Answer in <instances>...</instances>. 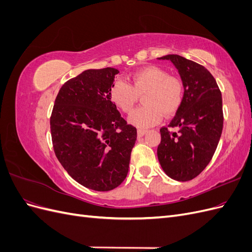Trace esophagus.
<instances>
[{
  "label": "esophagus",
  "instance_id": "34e87169",
  "mask_svg": "<svg viewBox=\"0 0 252 252\" xmlns=\"http://www.w3.org/2000/svg\"><path fill=\"white\" fill-rule=\"evenodd\" d=\"M147 131H148L147 129H139V130H138V136H139V138H141V136L146 134Z\"/></svg>",
  "mask_w": 252,
  "mask_h": 252
}]
</instances>
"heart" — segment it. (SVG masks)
<instances>
[{"instance_id": "obj_1", "label": "heart", "mask_w": 252, "mask_h": 252, "mask_svg": "<svg viewBox=\"0 0 252 252\" xmlns=\"http://www.w3.org/2000/svg\"><path fill=\"white\" fill-rule=\"evenodd\" d=\"M144 93L145 106L134 110L128 119L129 123L141 128L156 125L164 113L171 116L179 110L184 100V84L161 67L147 66L131 74L130 85L124 80L114 82L109 96L116 107L130 113Z\"/></svg>"}]
</instances>
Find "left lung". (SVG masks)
<instances>
[{
	"mask_svg": "<svg viewBox=\"0 0 252 252\" xmlns=\"http://www.w3.org/2000/svg\"><path fill=\"white\" fill-rule=\"evenodd\" d=\"M167 60L178 69L184 84V100L170 122V132L161 128L158 158L171 179L186 182L197 177L209 164L223 130L222 94L217 81L206 68L178 55Z\"/></svg>",
	"mask_w": 252,
	"mask_h": 252,
	"instance_id": "obj_1",
	"label": "left lung"
}]
</instances>
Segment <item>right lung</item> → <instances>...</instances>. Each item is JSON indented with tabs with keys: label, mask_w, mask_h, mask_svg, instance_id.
Masks as SVG:
<instances>
[{
	"label": "right lung",
	"mask_w": 252,
	"mask_h": 252,
	"mask_svg": "<svg viewBox=\"0 0 252 252\" xmlns=\"http://www.w3.org/2000/svg\"><path fill=\"white\" fill-rule=\"evenodd\" d=\"M116 68L87 69L67 81L50 118L53 149L61 165L84 187L109 191L128 173L135 127L111 102Z\"/></svg>",
	"instance_id": "obj_1"
}]
</instances>
